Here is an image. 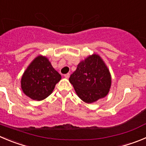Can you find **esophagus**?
<instances>
[{"label": "esophagus", "mask_w": 146, "mask_h": 146, "mask_svg": "<svg viewBox=\"0 0 146 146\" xmlns=\"http://www.w3.org/2000/svg\"><path fill=\"white\" fill-rule=\"evenodd\" d=\"M64 77H65V78H69V77H70V74H69V73H67V74L64 75Z\"/></svg>", "instance_id": "esophagus-1"}]
</instances>
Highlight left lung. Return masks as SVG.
<instances>
[{"instance_id": "obj_1", "label": "left lung", "mask_w": 146, "mask_h": 146, "mask_svg": "<svg viewBox=\"0 0 146 146\" xmlns=\"http://www.w3.org/2000/svg\"><path fill=\"white\" fill-rule=\"evenodd\" d=\"M69 81L78 96L87 104H91L108 94L111 77L102 58L99 54H93L78 63Z\"/></svg>"}]
</instances>
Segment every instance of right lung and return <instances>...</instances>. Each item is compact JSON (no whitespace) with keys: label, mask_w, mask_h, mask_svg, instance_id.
I'll list each match as a JSON object with an SVG mask.
<instances>
[{"label":"right lung","mask_w":146,"mask_h":146,"mask_svg":"<svg viewBox=\"0 0 146 146\" xmlns=\"http://www.w3.org/2000/svg\"><path fill=\"white\" fill-rule=\"evenodd\" d=\"M61 76L51 65L48 58L38 55L28 65L21 80L24 94L33 100L42 101L52 93Z\"/></svg>","instance_id":"right-lung-1"}]
</instances>
